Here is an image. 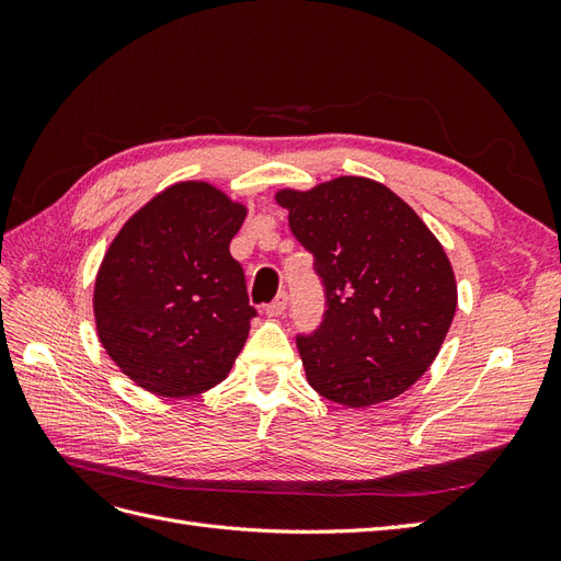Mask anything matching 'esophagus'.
Listing matches in <instances>:
<instances>
[{
	"mask_svg": "<svg viewBox=\"0 0 561 561\" xmlns=\"http://www.w3.org/2000/svg\"><path fill=\"white\" fill-rule=\"evenodd\" d=\"M285 309H287V293H278V297L268 304V307L264 309V313L268 318H278V316L285 313Z\"/></svg>",
	"mask_w": 561,
	"mask_h": 561,
	"instance_id": "obj_1",
	"label": "esophagus"
}]
</instances>
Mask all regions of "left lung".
<instances>
[{"label": "left lung", "mask_w": 561, "mask_h": 561, "mask_svg": "<svg viewBox=\"0 0 561 561\" xmlns=\"http://www.w3.org/2000/svg\"><path fill=\"white\" fill-rule=\"evenodd\" d=\"M276 201L313 254L328 299L320 328L297 334L309 383L346 407L404 393L454 320L456 280L443 245L400 196L367 178L283 190Z\"/></svg>", "instance_id": "obj_1"}]
</instances>
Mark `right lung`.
Here are the masks:
<instances>
[{
  "instance_id": "add662e5",
  "label": "right lung",
  "mask_w": 561,
  "mask_h": 561,
  "mask_svg": "<svg viewBox=\"0 0 561 561\" xmlns=\"http://www.w3.org/2000/svg\"><path fill=\"white\" fill-rule=\"evenodd\" d=\"M245 208L206 182H178L116 233L95 278L100 344L126 377L163 398L225 381L250 320L229 243Z\"/></svg>"
}]
</instances>
